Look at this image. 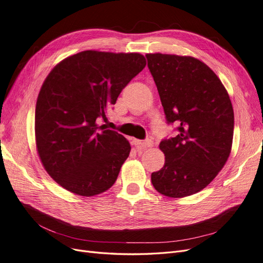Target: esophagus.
Listing matches in <instances>:
<instances>
[{
	"label": "esophagus",
	"mask_w": 263,
	"mask_h": 263,
	"mask_svg": "<svg viewBox=\"0 0 263 263\" xmlns=\"http://www.w3.org/2000/svg\"><path fill=\"white\" fill-rule=\"evenodd\" d=\"M134 145L137 147V149H145V148H149L154 146V142L151 141L150 139L147 140H138V139H134Z\"/></svg>",
	"instance_id": "esophagus-1"
}]
</instances>
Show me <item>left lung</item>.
I'll use <instances>...</instances> for the list:
<instances>
[{
  "mask_svg": "<svg viewBox=\"0 0 263 263\" xmlns=\"http://www.w3.org/2000/svg\"><path fill=\"white\" fill-rule=\"evenodd\" d=\"M168 123L179 134L162 140L161 170L151 173L159 193L181 198L200 192L216 178L232 151L234 109L219 78L190 55L147 53Z\"/></svg>",
  "mask_w": 263,
  "mask_h": 263,
  "instance_id": "obj_1",
  "label": "left lung"
}]
</instances>
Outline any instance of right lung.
<instances>
[{
  "instance_id": "add662e5",
  "label": "right lung",
  "mask_w": 263,
  "mask_h": 263,
  "mask_svg": "<svg viewBox=\"0 0 263 263\" xmlns=\"http://www.w3.org/2000/svg\"><path fill=\"white\" fill-rule=\"evenodd\" d=\"M146 67L138 52L84 50L63 59L47 76L35 112V141L47 173L60 186L94 196L112 186L130 144L99 126L109 106Z\"/></svg>"
}]
</instances>
